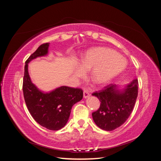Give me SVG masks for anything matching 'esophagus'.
Masks as SVG:
<instances>
[{
	"mask_svg": "<svg viewBox=\"0 0 161 161\" xmlns=\"http://www.w3.org/2000/svg\"><path fill=\"white\" fill-rule=\"evenodd\" d=\"M90 95H90V93H89L88 91H83V97H84V98H87V97H89Z\"/></svg>",
	"mask_w": 161,
	"mask_h": 161,
	"instance_id": "esophagus-1",
	"label": "esophagus"
}]
</instances>
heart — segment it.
Listing matches in <instances>:
<instances>
[{
    "instance_id": "heart-1",
    "label": "heart",
    "mask_w": 161,
    "mask_h": 161,
    "mask_svg": "<svg viewBox=\"0 0 161 161\" xmlns=\"http://www.w3.org/2000/svg\"><path fill=\"white\" fill-rule=\"evenodd\" d=\"M80 69L75 71L76 77L89 70V76L97 85L110 80L122 72L126 66L124 58L108 47H98L87 52L80 60Z\"/></svg>"
}]
</instances>
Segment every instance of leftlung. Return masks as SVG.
I'll list each match as a JSON object with an SVG mask.
<instances>
[{"mask_svg":"<svg viewBox=\"0 0 161 161\" xmlns=\"http://www.w3.org/2000/svg\"><path fill=\"white\" fill-rule=\"evenodd\" d=\"M138 82L134 79L122 91L110 84L93 92L101 102L100 107L92 114L95 123L101 129L111 131L119 128L128 119L138 97Z\"/></svg>","mask_w":161,"mask_h":161,"instance_id":"1","label":"left lung"}]
</instances>
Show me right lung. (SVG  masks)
I'll list each match as a JSON object with an SVG mask.
<instances>
[{
	"mask_svg": "<svg viewBox=\"0 0 161 161\" xmlns=\"http://www.w3.org/2000/svg\"><path fill=\"white\" fill-rule=\"evenodd\" d=\"M49 43L42 44L25 62L23 91L27 109L36 121L50 130H58L66 124L72 107L83 97L81 89L62 86L50 92L39 90L32 83L28 72V63L47 54Z\"/></svg>",
	"mask_w": 161,
	"mask_h": 161,
	"instance_id": "right-lung-1",
	"label": "right lung"
}]
</instances>
